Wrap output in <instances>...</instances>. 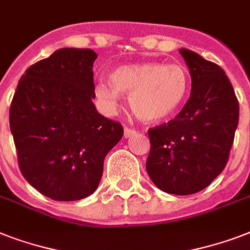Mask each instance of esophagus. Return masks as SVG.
I'll list each match as a JSON object with an SVG mask.
<instances>
[{
	"mask_svg": "<svg viewBox=\"0 0 250 250\" xmlns=\"http://www.w3.org/2000/svg\"><path fill=\"white\" fill-rule=\"evenodd\" d=\"M135 133H136V131H135V129L128 128V127H125V139H127V137L133 136Z\"/></svg>",
	"mask_w": 250,
	"mask_h": 250,
	"instance_id": "esophagus-1",
	"label": "esophagus"
}]
</instances>
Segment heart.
Instances as JSON below:
<instances>
[{
  "mask_svg": "<svg viewBox=\"0 0 250 250\" xmlns=\"http://www.w3.org/2000/svg\"><path fill=\"white\" fill-rule=\"evenodd\" d=\"M111 82L100 80L94 96L106 113H114L122 93L129 94V105L144 122H160L176 111L188 92V74L178 63L125 64L110 74Z\"/></svg>",
  "mask_w": 250,
  "mask_h": 250,
  "instance_id": "b5f03b06",
  "label": "heart"
}]
</instances>
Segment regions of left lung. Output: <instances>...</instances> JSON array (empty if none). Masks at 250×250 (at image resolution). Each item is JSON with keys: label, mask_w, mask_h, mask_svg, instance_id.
I'll list each match as a JSON object with an SVG mask.
<instances>
[{"label": "left lung", "mask_w": 250, "mask_h": 250, "mask_svg": "<svg viewBox=\"0 0 250 250\" xmlns=\"http://www.w3.org/2000/svg\"><path fill=\"white\" fill-rule=\"evenodd\" d=\"M192 78L190 97L175 117L148 131L146 171L161 190L186 196L200 192L229 161L239 123V102L218 64L180 49Z\"/></svg>", "instance_id": "obj_1"}]
</instances>
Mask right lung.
<instances>
[{
  "instance_id": "obj_1",
  "label": "right lung",
  "mask_w": 250,
  "mask_h": 250,
  "mask_svg": "<svg viewBox=\"0 0 250 250\" xmlns=\"http://www.w3.org/2000/svg\"><path fill=\"white\" fill-rule=\"evenodd\" d=\"M92 49H58L21 75L10 106V129L25 180L56 201L97 189L106 154L123 136L121 123L93 104Z\"/></svg>"
}]
</instances>
